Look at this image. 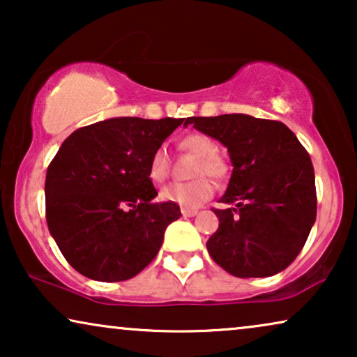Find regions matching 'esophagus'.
I'll return each mask as SVG.
<instances>
[{
	"label": "esophagus",
	"mask_w": 357,
	"mask_h": 357,
	"mask_svg": "<svg viewBox=\"0 0 357 357\" xmlns=\"http://www.w3.org/2000/svg\"><path fill=\"white\" fill-rule=\"evenodd\" d=\"M182 214L185 218H193V216H197L198 214V209H195V208H182Z\"/></svg>",
	"instance_id": "esophagus-1"
}]
</instances>
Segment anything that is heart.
Listing matches in <instances>:
<instances>
[{
	"instance_id": "heart-1",
	"label": "heart",
	"mask_w": 357,
	"mask_h": 357,
	"mask_svg": "<svg viewBox=\"0 0 357 357\" xmlns=\"http://www.w3.org/2000/svg\"><path fill=\"white\" fill-rule=\"evenodd\" d=\"M178 146L198 158L193 169V175L197 178L190 180V182H174L167 185L160 190V199L183 208H198L199 204L208 202L214 193V185L206 175L221 180L229 172V164L218 153L216 141L204 133H190L183 136L178 141ZM169 172L170 158L167 149L164 146H158L148 159V177L151 182L162 183L169 177Z\"/></svg>"
}]
</instances>
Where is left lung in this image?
Wrapping results in <instances>:
<instances>
[{"instance_id":"8db88e82","label":"left lung","mask_w":357,"mask_h":357,"mask_svg":"<svg viewBox=\"0 0 357 357\" xmlns=\"http://www.w3.org/2000/svg\"><path fill=\"white\" fill-rule=\"evenodd\" d=\"M202 133L226 146L234 170L222 203L213 209L218 231L209 255L237 278H265L286 270L317 218L315 174L296 135L278 120L243 114L190 116Z\"/></svg>"}]
</instances>
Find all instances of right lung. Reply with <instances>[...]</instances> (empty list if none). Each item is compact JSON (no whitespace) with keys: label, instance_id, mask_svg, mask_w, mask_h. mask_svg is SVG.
Wrapping results in <instances>:
<instances>
[{"label":"right lung","instance_id":"add662e5","mask_svg":"<svg viewBox=\"0 0 357 357\" xmlns=\"http://www.w3.org/2000/svg\"><path fill=\"white\" fill-rule=\"evenodd\" d=\"M182 119L120 116L77 128L47 169L48 231L66 261L91 280L116 282L158 255L178 204L154 203L148 159Z\"/></svg>","mask_w":357,"mask_h":357}]
</instances>
